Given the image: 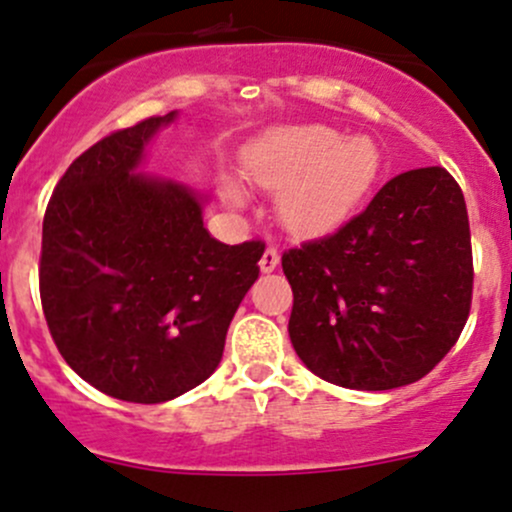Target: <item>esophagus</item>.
Masks as SVG:
<instances>
[{"mask_svg": "<svg viewBox=\"0 0 512 512\" xmlns=\"http://www.w3.org/2000/svg\"><path fill=\"white\" fill-rule=\"evenodd\" d=\"M277 265H279V250L277 247H267L265 255H262V260H260V270L265 274H270L277 270Z\"/></svg>", "mask_w": 512, "mask_h": 512, "instance_id": "1", "label": "esophagus"}]
</instances>
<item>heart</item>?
Listing matches in <instances>:
<instances>
[{"mask_svg": "<svg viewBox=\"0 0 512 512\" xmlns=\"http://www.w3.org/2000/svg\"><path fill=\"white\" fill-rule=\"evenodd\" d=\"M378 169L373 139L363 134L341 139L324 125L279 127L245 154L250 179L279 191L277 215L292 233H314L341 220L368 193ZM225 196L240 203L235 186L225 184Z\"/></svg>", "mask_w": 512, "mask_h": 512, "instance_id": "1", "label": "heart"}]
</instances>
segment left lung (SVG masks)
<instances>
[{"instance_id":"obj_1","label":"left lung","mask_w":512,"mask_h":512,"mask_svg":"<svg viewBox=\"0 0 512 512\" xmlns=\"http://www.w3.org/2000/svg\"><path fill=\"white\" fill-rule=\"evenodd\" d=\"M282 270L289 338L311 373L351 390L417 383L469 319L464 193L441 166L405 171L336 233L284 252Z\"/></svg>"}]
</instances>
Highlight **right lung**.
Returning a JSON list of instances; mask_svg holds the SVG:
<instances>
[{"instance_id":"obj_1","label":"right lung","mask_w":512,"mask_h":512,"mask_svg":"<svg viewBox=\"0 0 512 512\" xmlns=\"http://www.w3.org/2000/svg\"><path fill=\"white\" fill-rule=\"evenodd\" d=\"M179 112L112 132L80 154L43 215V316L66 363L125 402L174 400L213 375L260 277L265 242L223 245L208 196L139 171Z\"/></svg>"}]
</instances>
